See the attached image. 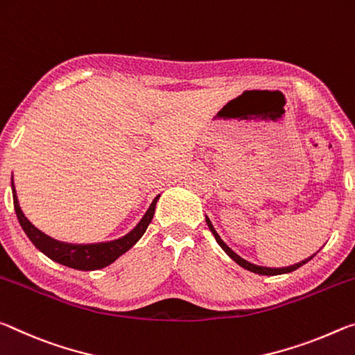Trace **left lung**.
I'll list each match as a JSON object with an SVG mask.
<instances>
[{
	"mask_svg": "<svg viewBox=\"0 0 355 355\" xmlns=\"http://www.w3.org/2000/svg\"><path fill=\"white\" fill-rule=\"evenodd\" d=\"M206 223H207V226H209V230H211V232L214 234V237H216V241H217L218 245L225 250V253L228 254V257H230L232 261H234V263H237L241 267H243V269L253 272V274H259V275H282V274H289V272L299 269L300 266H304V264L309 263V261L316 254V253H315V254H313V257L306 258V259H304V261H300V263H297V264L288 266V267H264V266H257V264L248 263V261H245L243 258H241L239 254L232 252V250L222 241V237L218 236V232L216 231V228H214L212 223H211V220H209L207 217H206Z\"/></svg>",
	"mask_w": 355,
	"mask_h": 355,
	"instance_id": "left-lung-1",
	"label": "left lung"
}]
</instances>
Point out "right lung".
I'll return each instance as SVG.
<instances>
[{"instance_id": "right-lung-1", "label": "right lung", "mask_w": 355, "mask_h": 355, "mask_svg": "<svg viewBox=\"0 0 355 355\" xmlns=\"http://www.w3.org/2000/svg\"><path fill=\"white\" fill-rule=\"evenodd\" d=\"M12 196H14V207L17 218H19L20 226L23 231L26 232V236L30 237V241L34 243V247L40 250L45 257L56 261L62 266L72 267L77 270H97L103 269V267L114 263L121 254H124L127 250H130L135 243L141 239L144 231L148 230L150 220L154 217L157 200L160 198V195H157L154 201L150 202L149 209L144 214L143 218L139 220L138 225L130 232H127L125 236L119 237V239L108 241V242H97V243H67L56 241L53 237L46 236L45 232L37 230L30 220L25 217L21 207L19 205V198H17V191L12 182Z\"/></svg>"}]
</instances>
